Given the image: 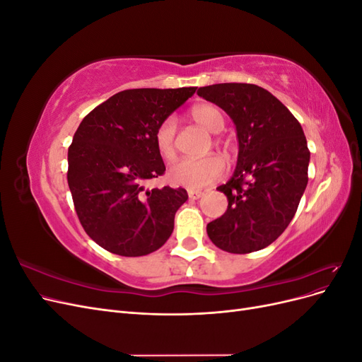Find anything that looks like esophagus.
<instances>
[{"instance_id": "obj_1", "label": "esophagus", "mask_w": 362, "mask_h": 362, "mask_svg": "<svg viewBox=\"0 0 362 362\" xmlns=\"http://www.w3.org/2000/svg\"><path fill=\"white\" fill-rule=\"evenodd\" d=\"M189 193V198L192 199V201H196V199H199V198H202V192H199V190H189L187 192Z\"/></svg>"}]
</instances>
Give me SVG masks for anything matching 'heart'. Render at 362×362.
<instances>
[{
    "label": "heart",
    "mask_w": 362,
    "mask_h": 362,
    "mask_svg": "<svg viewBox=\"0 0 362 362\" xmlns=\"http://www.w3.org/2000/svg\"><path fill=\"white\" fill-rule=\"evenodd\" d=\"M192 119L196 124L201 125L210 133H218L222 131L225 120L223 115L218 108L210 104H201L192 108ZM175 119L166 117L157 127L154 141L158 154L163 160L172 161L177 156V148H175ZM225 173V161L218 156H205L202 158H185L175 163L169 169V181L175 185L187 189H204L206 185L213 184L214 181L221 180Z\"/></svg>",
    "instance_id": "obj_1"
}]
</instances>
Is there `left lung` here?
<instances>
[{
    "instance_id": "obj_1",
    "label": "left lung",
    "mask_w": 362,
    "mask_h": 362,
    "mask_svg": "<svg viewBox=\"0 0 362 362\" xmlns=\"http://www.w3.org/2000/svg\"><path fill=\"white\" fill-rule=\"evenodd\" d=\"M198 95L228 113L238 139L234 175L217 187L228 208L206 225V234L229 254L264 249L286 231L308 184L303 129L278 98L255 84L205 86Z\"/></svg>"
}]
</instances>
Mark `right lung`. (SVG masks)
Instances as JSON below:
<instances>
[{
    "label": "right lung",
    "mask_w": 362,
    "mask_h": 362,
    "mask_svg": "<svg viewBox=\"0 0 362 362\" xmlns=\"http://www.w3.org/2000/svg\"><path fill=\"white\" fill-rule=\"evenodd\" d=\"M196 92L122 90L95 107L68 151V184L76 216L95 243L122 257L160 249L173 231L184 189L145 190L166 170L154 141L157 127Z\"/></svg>",
    "instance_id": "1"
}]
</instances>
